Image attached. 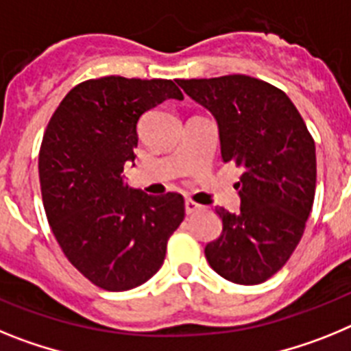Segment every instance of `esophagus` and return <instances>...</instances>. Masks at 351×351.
I'll use <instances>...</instances> for the list:
<instances>
[{"instance_id": "34e87169", "label": "esophagus", "mask_w": 351, "mask_h": 351, "mask_svg": "<svg viewBox=\"0 0 351 351\" xmlns=\"http://www.w3.org/2000/svg\"><path fill=\"white\" fill-rule=\"evenodd\" d=\"M199 210H201V206L197 205V203H194L193 199L185 201V213H187V215H191V213L199 212Z\"/></svg>"}]
</instances>
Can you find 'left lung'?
Masks as SVG:
<instances>
[{
	"mask_svg": "<svg viewBox=\"0 0 351 351\" xmlns=\"http://www.w3.org/2000/svg\"><path fill=\"white\" fill-rule=\"evenodd\" d=\"M219 125L221 155L243 173L239 213L222 206V233L205 247L210 267L237 285L279 272L306 230L316 191V148L285 91L251 75L178 79Z\"/></svg>",
	"mask_w": 351,
	"mask_h": 351,
	"instance_id": "left-lung-1",
	"label": "left lung"
}]
</instances>
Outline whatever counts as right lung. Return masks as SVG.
Segmentation results:
<instances>
[{
    "label": "right lung",
    "instance_id": "1",
    "mask_svg": "<svg viewBox=\"0 0 351 351\" xmlns=\"http://www.w3.org/2000/svg\"><path fill=\"white\" fill-rule=\"evenodd\" d=\"M167 99H184L169 79H88L66 93L42 139L49 226L66 260L108 291L148 281L185 217L182 194L148 196L121 180L136 157L139 118Z\"/></svg>",
    "mask_w": 351,
    "mask_h": 351
}]
</instances>
